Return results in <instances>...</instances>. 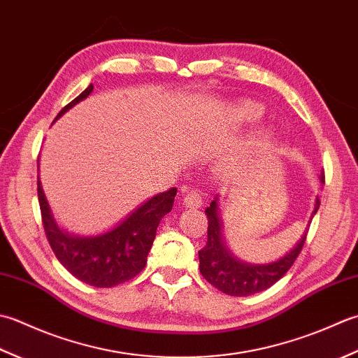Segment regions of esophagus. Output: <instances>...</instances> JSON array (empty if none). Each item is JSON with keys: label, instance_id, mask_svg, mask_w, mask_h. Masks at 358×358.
I'll list each match as a JSON object with an SVG mask.
<instances>
[{"label": "esophagus", "instance_id": "34e87169", "mask_svg": "<svg viewBox=\"0 0 358 358\" xmlns=\"http://www.w3.org/2000/svg\"><path fill=\"white\" fill-rule=\"evenodd\" d=\"M182 206L185 208H199L202 206V198L201 194L196 192V189H192V192H185L182 194Z\"/></svg>", "mask_w": 358, "mask_h": 358}]
</instances>
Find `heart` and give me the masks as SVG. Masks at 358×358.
I'll list each match as a JSON object with an SVG mask.
<instances>
[{"instance_id":"b5f03b06","label":"heart","mask_w":358,"mask_h":358,"mask_svg":"<svg viewBox=\"0 0 358 358\" xmlns=\"http://www.w3.org/2000/svg\"><path fill=\"white\" fill-rule=\"evenodd\" d=\"M264 115V109L255 101H239L233 105L230 109L229 123L233 128H245L257 125V123ZM273 136L268 131H258L249 136L245 141L236 145L235 150L229 155H225L220 164H217V171L224 176H238L245 170H249L253 162L272 148Z\"/></svg>"}]
</instances>
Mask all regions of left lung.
Wrapping results in <instances>:
<instances>
[{
    "label": "left lung",
    "instance_id": "1",
    "mask_svg": "<svg viewBox=\"0 0 358 358\" xmlns=\"http://www.w3.org/2000/svg\"><path fill=\"white\" fill-rule=\"evenodd\" d=\"M320 180L324 182V173H320ZM318 207L320 199L315 198L313 211L308 225H306V230L289 252L284 253L278 259L267 262V264H252V262L236 258L225 243L220 194H216L210 207L206 208V215L208 217L207 244L199 252V271L202 276L211 286L231 296H249L273 286L276 281L287 273L300 255L310 221L313 215L317 213Z\"/></svg>",
    "mask_w": 358,
    "mask_h": 358
}]
</instances>
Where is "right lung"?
I'll list each match as a JSON object with an SVG mask.
<instances>
[{
  "label": "right lung",
  "mask_w": 358,
  "mask_h": 358,
  "mask_svg": "<svg viewBox=\"0 0 358 358\" xmlns=\"http://www.w3.org/2000/svg\"><path fill=\"white\" fill-rule=\"evenodd\" d=\"M92 90V85L87 86L58 113L55 120L85 100ZM176 193L178 188H170L155 194L99 235H74L57 224L38 176V202L49 244L68 272L94 287H114L143 271L159 222L171 211Z\"/></svg>",
  "instance_id": "add662e5"
}]
</instances>
